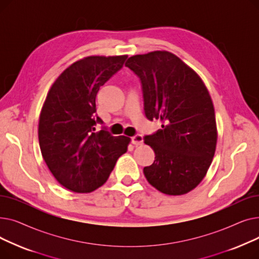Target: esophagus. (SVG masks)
Here are the masks:
<instances>
[{
	"mask_svg": "<svg viewBox=\"0 0 259 259\" xmlns=\"http://www.w3.org/2000/svg\"><path fill=\"white\" fill-rule=\"evenodd\" d=\"M143 137L141 134H135L134 137H132L131 138V143L133 144V145H135V146H140V145H142L143 144Z\"/></svg>",
	"mask_w": 259,
	"mask_h": 259,
	"instance_id": "obj_1",
	"label": "esophagus"
}]
</instances>
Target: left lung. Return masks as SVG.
Here are the masks:
<instances>
[{"label": "left lung", "instance_id": "left-lung-1", "mask_svg": "<svg viewBox=\"0 0 259 259\" xmlns=\"http://www.w3.org/2000/svg\"><path fill=\"white\" fill-rule=\"evenodd\" d=\"M126 67L141 80L145 115L161 128L144 142L155 153L144 168L147 181L161 193L182 195L205 178L217 141L214 107L198 74L168 51L128 59Z\"/></svg>", "mask_w": 259, "mask_h": 259}]
</instances>
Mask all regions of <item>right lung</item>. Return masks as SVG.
I'll return each mask as SVG.
<instances>
[{
  "instance_id": "add662e5",
  "label": "right lung",
  "mask_w": 259,
  "mask_h": 259,
  "mask_svg": "<svg viewBox=\"0 0 259 259\" xmlns=\"http://www.w3.org/2000/svg\"><path fill=\"white\" fill-rule=\"evenodd\" d=\"M128 56L88 57L73 63L51 86L38 121L43 158L57 181L70 191L88 193L102 186L130 139L113 137L98 116L95 98Z\"/></svg>"
}]
</instances>
